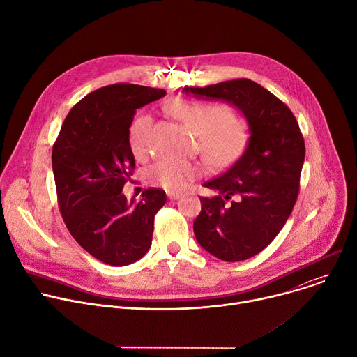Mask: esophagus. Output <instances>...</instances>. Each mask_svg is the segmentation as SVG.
Returning a JSON list of instances; mask_svg holds the SVG:
<instances>
[{
  "label": "esophagus",
  "mask_w": 357,
  "mask_h": 357,
  "mask_svg": "<svg viewBox=\"0 0 357 357\" xmlns=\"http://www.w3.org/2000/svg\"><path fill=\"white\" fill-rule=\"evenodd\" d=\"M168 198H169L171 201L179 199V198H181V193H178V192H168Z\"/></svg>",
  "instance_id": "34e87169"
}]
</instances>
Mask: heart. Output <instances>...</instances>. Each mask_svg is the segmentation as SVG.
<instances>
[{
	"mask_svg": "<svg viewBox=\"0 0 357 357\" xmlns=\"http://www.w3.org/2000/svg\"><path fill=\"white\" fill-rule=\"evenodd\" d=\"M167 108L199 137L202 155L211 165H229L243 152L248 142L246 126L232 118L228 107L219 102L171 100ZM152 129L153 121L146 114L138 116L131 125L129 146L135 158L141 159L148 153ZM199 174L198 165L174 159H159L148 169L149 181L169 192L183 190Z\"/></svg>",
	"mask_w": 357,
	"mask_h": 357,
	"instance_id": "1",
	"label": "heart"
}]
</instances>
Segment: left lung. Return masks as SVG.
I'll return each mask as SVG.
<instances>
[{
	"label": "left lung",
	"instance_id": "8db88e82",
	"mask_svg": "<svg viewBox=\"0 0 357 357\" xmlns=\"http://www.w3.org/2000/svg\"><path fill=\"white\" fill-rule=\"evenodd\" d=\"M185 93L222 100L236 107L249 125L242 156L220 176L204 183L213 198L201 199L193 222L198 243L225 262H239L262 252L280 232L299 195L305 141L291 111L250 79L239 78Z\"/></svg>",
	"mask_w": 357,
	"mask_h": 357
}]
</instances>
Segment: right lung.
Instances as JSON below:
<instances>
[{
	"instance_id": "1",
	"label": "right lung",
	"mask_w": 357,
	"mask_h": 357,
	"mask_svg": "<svg viewBox=\"0 0 357 357\" xmlns=\"http://www.w3.org/2000/svg\"><path fill=\"white\" fill-rule=\"evenodd\" d=\"M165 89L135 84L107 85L70 111L52 148V171L61 215L73 238L111 266L137 262L151 248L153 218L165 190L149 188L126 201L135 158L129 126L138 108L165 96Z\"/></svg>"
}]
</instances>
